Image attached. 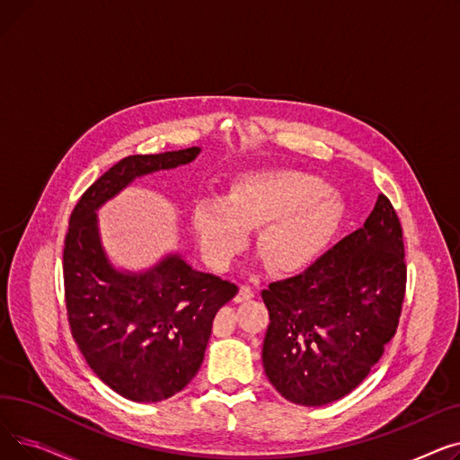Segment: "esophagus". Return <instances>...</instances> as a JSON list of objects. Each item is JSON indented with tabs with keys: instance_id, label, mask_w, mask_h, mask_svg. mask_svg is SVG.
Returning a JSON list of instances; mask_svg holds the SVG:
<instances>
[{
	"instance_id": "esophagus-1",
	"label": "esophagus",
	"mask_w": 460,
	"mask_h": 460,
	"mask_svg": "<svg viewBox=\"0 0 460 460\" xmlns=\"http://www.w3.org/2000/svg\"><path fill=\"white\" fill-rule=\"evenodd\" d=\"M253 288L250 287V285H240V288H238V295L234 296V302L236 304H243V302H248V300H252L253 298Z\"/></svg>"
}]
</instances>
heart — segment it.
Wrapping results in <instances>:
<instances>
[{"label":"heart","instance_id":"1","mask_svg":"<svg viewBox=\"0 0 460 460\" xmlns=\"http://www.w3.org/2000/svg\"><path fill=\"white\" fill-rule=\"evenodd\" d=\"M343 216V201L315 175L262 167L240 175L227 198L199 199L191 224L214 269H229L259 229V255L276 274L291 276L319 261Z\"/></svg>","mask_w":460,"mask_h":460}]
</instances>
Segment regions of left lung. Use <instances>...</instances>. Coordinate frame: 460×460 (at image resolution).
<instances>
[{"mask_svg": "<svg viewBox=\"0 0 460 460\" xmlns=\"http://www.w3.org/2000/svg\"><path fill=\"white\" fill-rule=\"evenodd\" d=\"M404 287L402 229L380 193L364 227L304 274L262 291L270 313L262 367L270 384L302 406L350 394L395 335Z\"/></svg>", "mask_w": 460, "mask_h": 460, "instance_id": "1", "label": "left lung"}]
</instances>
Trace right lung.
<instances>
[{
  "instance_id": "obj_1",
  "label": "right lung",
  "mask_w": 460,
  "mask_h": 460,
  "mask_svg": "<svg viewBox=\"0 0 460 460\" xmlns=\"http://www.w3.org/2000/svg\"><path fill=\"white\" fill-rule=\"evenodd\" d=\"M201 147L123 158L94 181L70 214L63 252L68 324L87 366L136 402L173 397L198 375L212 321L238 287L191 269L175 252L137 272L117 269L99 208L136 179L196 160Z\"/></svg>"
}]
</instances>
